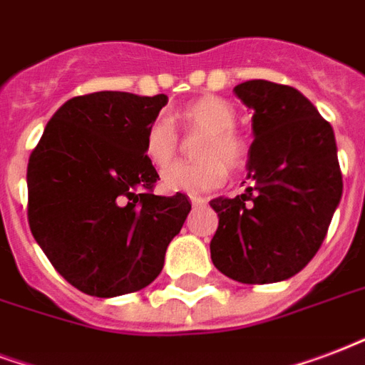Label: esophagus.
<instances>
[{
  "mask_svg": "<svg viewBox=\"0 0 365 365\" xmlns=\"http://www.w3.org/2000/svg\"><path fill=\"white\" fill-rule=\"evenodd\" d=\"M190 204H192L194 207H200V205L207 204V200H205V198H196V196H190Z\"/></svg>",
  "mask_w": 365,
  "mask_h": 365,
  "instance_id": "esophagus-1",
  "label": "esophagus"
}]
</instances>
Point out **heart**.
Returning <instances> with one entry per match:
<instances>
[{"mask_svg": "<svg viewBox=\"0 0 365 365\" xmlns=\"http://www.w3.org/2000/svg\"><path fill=\"white\" fill-rule=\"evenodd\" d=\"M175 120L186 133L204 134L198 144V163H177L161 173L165 192L202 194L227 179V167L240 169L248 160L245 138L235 130L237 111L217 96H204L177 111ZM179 152V134L169 120L153 119L144 133V153L155 167L169 165Z\"/></svg>", "mask_w": 365, "mask_h": 365, "instance_id": "b5f03b06", "label": "heart"}]
</instances>
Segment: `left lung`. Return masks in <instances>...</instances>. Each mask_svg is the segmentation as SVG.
Here are the masks:
<instances>
[{
    "label": "left lung",
    "instance_id": "1",
    "mask_svg": "<svg viewBox=\"0 0 365 365\" xmlns=\"http://www.w3.org/2000/svg\"><path fill=\"white\" fill-rule=\"evenodd\" d=\"M232 92L254 109L252 186L210 202L219 215L212 262L238 283H279L316 256L341 202L335 134L292 86L246 81Z\"/></svg>",
    "mask_w": 365,
    "mask_h": 365
}]
</instances>
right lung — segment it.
<instances>
[{"label":"right lung","instance_id":"add662e5","mask_svg":"<svg viewBox=\"0 0 365 365\" xmlns=\"http://www.w3.org/2000/svg\"><path fill=\"white\" fill-rule=\"evenodd\" d=\"M165 94L94 92L63 103L26 169L29 225L59 275L84 294L136 292L160 275L190 202L155 196L144 133Z\"/></svg>","mask_w":365,"mask_h":365}]
</instances>
